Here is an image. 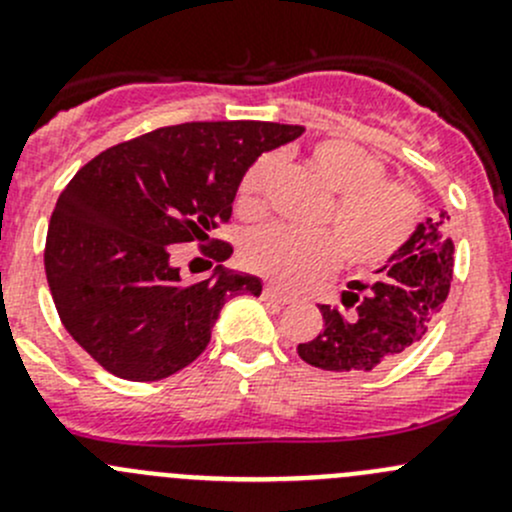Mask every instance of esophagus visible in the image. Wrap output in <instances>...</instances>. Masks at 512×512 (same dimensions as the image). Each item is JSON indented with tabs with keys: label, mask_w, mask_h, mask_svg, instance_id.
<instances>
[{
	"label": "esophagus",
	"mask_w": 512,
	"mask_h": 512,
	"mask_svg": "<svg viewBox=\"0 0 512 512\" xmlns=\"http://www.w3.org/2000/svg\"><path fill=\"white\" fill-rule=\"evenodd\" d=\"M262 297H265L267 302H275V304H289V302H292V297L282 292V289H277L275 285L262 287Z\"/></svg>",
	"instance_id": "obj_1"
}]
</instances>
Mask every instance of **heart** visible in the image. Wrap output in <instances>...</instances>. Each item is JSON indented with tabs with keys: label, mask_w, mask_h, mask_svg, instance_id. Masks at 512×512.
<instances>
[{
	"label": "heart",
	"mask_w": 512,
	"mask_h": 512,
	"mask_svg": "<svg viewBox=\"0 0 512 512\" xmlns=\"http://www.w3.org/2000/svg\"><path fill=\"white\" fill-rule=\"evenodd\" d=\"M307 163L334 193L319 218L324 230L262 227L242 245L245 265L277 285L302 287L329 275L342 257L352 270H376L399 255L421 215V198L414 185L384 178V163L344 138L312 143ZM277 168L280 163L275 156H262L245 170L235 200L242 218L257 220L267 213Z\"/></svg>",
	"instance_id": "obj_1"
}]
</instances>
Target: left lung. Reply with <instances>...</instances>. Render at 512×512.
I'll use <instances>...</instances> for the list:
<instances>
[{
  "label": "left lung",
  "mask_w": 512,
  "mask_h": 512,
  "mask_svg": "<svg viewBox=\"0 0 512 512\" xmlns=\"http://www.w3.org/2000/svg\"><path fill=\"white\" fill-rule=\"evenodd\" d=\"M448 215L416 227L371 285L352 282L342 304H319L324 327L297 347L302 361L324 371L364 374L389 364L426 334L453 282Z\"/></svg>",
  "instance_id": "1"
}]
</instances>
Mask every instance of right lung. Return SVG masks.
<instances>
[{
    "label": "right lung",
    "instance_id": "obj_1",
    "mask_svg": "<svg viewBox=\"0 0 512 512\" xmlns=\"http://www.w3.org/2000/svg\"><path fill=\"white\" fill-rule=\"evenodd\" d=\"M302 133L270 121L178 123L108 148L71 178L46 232V282L96 364L128 381L173 376L205 352L227 299L260 297L257 277L223 265L183 282L170 245L198 242L210 267L225 262L232 245L210 235L230 220L242 175Z\"/></svg>",
    "mask_w": 512,
    "mask_h": 512
}]
</instances>
